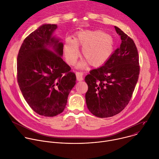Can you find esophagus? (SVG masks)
Here are the masks:
<instances>
[{"label": "esophagus", "mask_w": 159, "mask_h": 159, "mask_svg": "<svg viewBox=\"0 0 159 159\" xmlns=\"http://www.w3.org/2000/svg\"><path fill=\"white\" fill-rule=\"evenodd\" d=\"M76 76L78 81H82L83 80V73L82 72H76Z\"/></svg>", "instance_id": "esophagus-1"}]
</instances>
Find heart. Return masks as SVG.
Returning a JSON list of instances; mask_svg holds the SVG:
<instances>
[{"label": "heart", "instance_id": "obj_1", "mask_svg": "<svg viewBox=\"0 0 159 159\" xmlns=\"http://www.w3.org/2000/svg\"><path fill=\"white\" fill-rule=\"evenodd\" d=\"M82 47L81 55L84 59L80 67L89 62L97 67L106 62L111 57L114 47V39L111 34L100 30H83L78 31L74 40L66 39L63 52L65 59L69 65H73L80 56L78 47Z\"/></svg>", "mask_w": 159, "mask_h": 159}]
</instances>
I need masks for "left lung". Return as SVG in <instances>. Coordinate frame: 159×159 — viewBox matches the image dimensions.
Returning <instances> with one entry per match:
<instances>
[{
  "label": "left lung",
  "instance_id": "8db88e82",
  "mask_svg": "<svg viewBox=\"0 0 159 159\" xmlns=\"http://www.w3.org/2000/svg\"><path fill=\"white\" fill-rule=\"evenodd\" d=\"M121 44L104 65L90 70L84 81L89 86L85 95L87 107L98 117L114 116L129 103L139 73L138 53L134 41L120 28Z\"/></svg>",
  "mask_w": 159,
  "mask_h": 159
}]
</instances>
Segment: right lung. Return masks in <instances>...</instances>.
<instances>
[{
  "label": "right lung",
  "mask_w": 159,
  "mask_h": 159,
  "mask_svg": "<svg viewBox=\"0 0 159 159\" xmlns=\"http://www.w3.org/2000/svg\"><path fill=\"white\" fill-rule=\"evenodd\" d=\"M57 25L44 24L24 40L17 59V82L30 107L54 117L66 108L76 77L62 60L64 44L54 34Z\"/></svg>",
  "instance_id": "right-lung-1"
}]
</instances>
